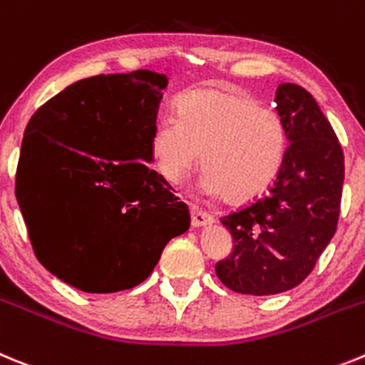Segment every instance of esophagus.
<instances>
[{"instance_id": "1", "label": "esophagus", "mask_w": 365, "mask_h": 365, "mask_svg": "<svg viewBox=\"0 0 365 365\" xmlns=\"http://www.w3.org/2000/svg\"><path fill=\"white\" fill-rule=\"evenodd\" d=\"M190 223L192 227H203V225H211L212 216L209 212L202 211L200 207L190 205Z\"/></svg>"}]
</instances>
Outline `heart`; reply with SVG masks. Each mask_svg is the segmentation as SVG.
Segmentation results:
<instances>
[{
    "instance_id": "1",
    "label": "heart",
    "mask_w": 365,
    "mask_h": 365,
    "mask_svg": "<svg viewBox=\"0 0 365 365\" xmlns=\"http://www.w3.org/2000/svg\"><path fill=\"white\" fill-rule=\"evenodd\" d=\"M178 120H162L150 136L160 175L180 185L198 169L203 153V189L232 203L258 198L282 169L287 134L269 105L231 88H202L178 101Z\"/></svg>"
}]
</instances>
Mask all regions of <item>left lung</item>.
Returning a JSON list of instances; mask_svg holds the SVG:
<instances>
[{
    "label": "left lung",
    "mask_w": 365,
    "mask_h": 365,
    "mask_svg": "<svg viewBox=\"0 0 365 365\" xmlns=\"http://www.w3.org/2000/svg\"><path fill=\"white\" fill-rule=\"evenodd\" d=\"M274 101L287 134L284 163L264 196L223 216L235 247L216 264L225 287L255 297L284 293L309 277L342 202V145L314 98L282 83Z\"/></svg>",
    "instance_id": "left-lung-1"
}]
</instances>
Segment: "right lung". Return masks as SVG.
Segmentation results:
<instances>
[{
    "mask_svg": "<svg viewBox=\"0 0 365 365\" xmlns=\"http://www.w3.org/2000/svg\"><path fill=\"white\" fill-rule=\"evenodd\" d=\"M165 74H100L68 85L32 114L16 200L36 258L85 293L142 284L189 209L149 169Z\"/></svg>",
    "mask_w": 365,
    "mask_h": 365,
    "instance_id": "1",
    "label": "right lung"
}]
</instances>
